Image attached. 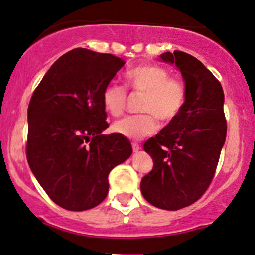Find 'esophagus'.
<instances>
[{"mask_svg":"<svg viewBox=\"0 0 255 255\" xmlns=\"http://www.w3.org/2000/svg\"><path fill=\"white\" fill-rule=\"evenodd\" d=\"M132 150L135 151V153H137V151L141 150V145H139L138 143H132Z\"/></svg>","mask_w":255,"mask_h":255,"instance_id":"1","label":"esophagus"}]
</instances>
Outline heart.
Segmentation results:
<instances>
[{
	"mask_svg": "<svg viewBox=\"0 0 255 255\" xmlns=\"http://www.w3.org/2000/svg\"><path fill=\"white\" fill-rule=\"evenodd\" d=\"M125 83L131 90L143 94L139 116H128L117 120L112 130L128 139L153 135L159 128L158 118L165 124L181 114L187 101L185 85L170 77L168 71L156 65H139L125 73ZM106 112L119 116L127 105V90L114 83L106 85L101 95Z\"/></svg>",
	"mask_w": 255,
	"mask_h": 255,
	"instance_id": "b5f03b06",
	"label": "heart"
}]
</instances>
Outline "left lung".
Returning <instances> with one entry per match:
<instances>
[{"label": "left lung", "instance_id": "8db88e82", "mask_svg": "<svg viewBox=\"0 0 255 255\" xmlns=\"http://www.w3.org/2000/svg\"><path fill=\"white\" fill-rule=\"evenodd\" d=\"M160 60L181 71L187 101L181 114L143 145L154 166L142 178L141 191L150 205L177 211L197 201L213 179L227 138L224 91L190 54L167 51Z\"/></svg>", "mask_w": 255, "mask_h": 255}]
</instances>
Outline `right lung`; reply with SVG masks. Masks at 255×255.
I'll return each instance as SVG.
<instances>
[{"mask_svg": "<svg viewBox=\"0 0 255 255\" xmlns=\"http://www.w3.org/2000/svg\"><path fill=\"white\" fill-rule=\"evenodd\" d=\"M125 65L112 54L77 48L51 65L27 110L26 156L48 196L68 211L95 207L108 194V174L132 154L108 128L102 91Z\"/></svg>", "mask_w": 255, "mask_h": 255, "instance_id": "obj_1", "label": "right lung"}]
</instances>
